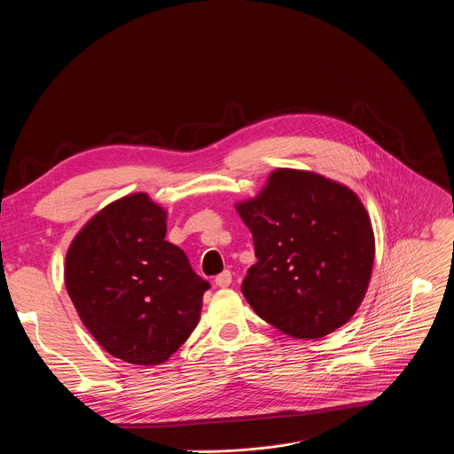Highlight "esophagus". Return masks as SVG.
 <instances>
[{
    "label": "esophagus",
    "instance_id": "obj_1",
    "mask_svg": "<svg viewBox=\"0 0 454 454\" xmlns=\"http://www.w3.org/2000/svg\"><path fill=\"white\" fill-rule=\"evenodd\" d=\"M231 284V273L230 271H223L221 275L215 277V286L217 287H228Z\"/></svg>",
    "mask_w": 454,
    "mask_h": 454
}]
</instances>
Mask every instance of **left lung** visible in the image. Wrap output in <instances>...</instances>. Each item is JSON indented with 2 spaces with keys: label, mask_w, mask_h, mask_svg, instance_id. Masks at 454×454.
I'll list each match as a JSON object with an SVG mask.
<instances>
[{
  "label": "left lung",
  "mask_w": 454,
  "mask_h": 454,
  "mask_svg": "<svg viewBox=\"0 0 454 454\" xmlns=\"http://www.w3.org/2000/svg\"><path fill=\"white\" fill-rule=\"evenodd\" d=\"M235 208L254 244L256 264L242 282L253 310L296 340L343 327L366 294L375 254L357 193L310 170L277 168Z\"/></svg>",
  "instance_id": "left-lung-1"
}]
</instances>
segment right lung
I'll list each match as a JSON object with an SVG mask.
<instances>
[{"label": "right lung", "instance_id": "add662e5", "mask_svg": "<svg viewBox=\"0 0 454 454\" xmlns=\"http://www.w3.org/2000/svg\"><path fill=\"white\" fill-rule=\"evenodd\" d=\"M165 235L167 210L137 192L97 212L67 253L64 284L81 321L125 363H165L200 323L210 286Z\"/></svg>", "mask_w": 454, "mask_h": 454}]
</instances>
